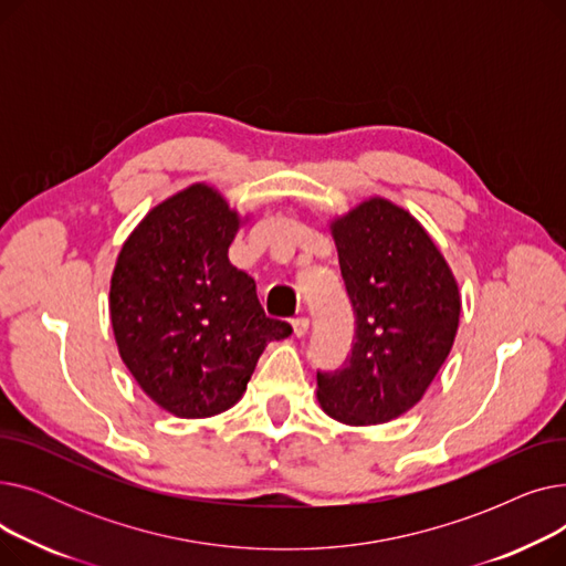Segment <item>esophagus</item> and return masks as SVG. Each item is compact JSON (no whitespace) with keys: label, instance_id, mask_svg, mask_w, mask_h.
Returning <instances> with one entry per match:
<instances>
[{"label":"esophagus","instance_id":"34e87169","mask_svg":"<svg viewBox=\"0 0 566 566\" xmlns=\"http://www.w3.org/2000/svg\"><path fill=\"white\" fill-rule=\"evenodd\" d=\"M291 328H293V335H295V337H305V335H307V328H310V321H307L305 316L293 318V321H291Z\"/></svg>","mask_w":566,"mask_h":566}]
</instances>
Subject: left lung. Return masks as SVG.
I'll return each instance as SVG.
<instances>
[{
  "label": "left lung",
  "mask_w": 566,
  "mask_h": 566,
  "mask_svg": "<svg viewBox=\"0 0 566 566\" xmlns=\"http://www.w3.org/2000/svg\"><path fill=\"white\" fill-rule=\"evenodd\" d=\"M331 233L355 342L339 369L316 374V399L342 424H385L424 397L448 360L459 282L429 231L390 199L360 201L331 220Z\"/></svg>",
  "instance_id": "obj_1"
}]
</instances>
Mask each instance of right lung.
I'll use <instances>...</instances> for the list:
<instances>
[{
    "label": "right lung",
    "mask_w": 566,
    "mask_h": 566,
    "mask_svg": "<svg viewBox=\"0 0 566 566\" xmlns=\"http://www.w3.org/2000/svg\"><path fill=\"white\" fill-rule=\"evenodd\" d=\"M248 220L220 190L192 184L154 206L116 256L109 318L124 365L176 418L241 401L259 355L291 325L268 318L250 275L229 263Z\"/></svg>",
    "instance_id": "right-lung-1"
}]
</instances>
